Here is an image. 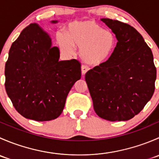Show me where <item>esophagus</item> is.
<instances>
[{"label":"esophagus","instance_id":"obj_1","mask_svg":"<svg viewBox=\"0 0 159 159\" xmlns=\"http://www.w3.org/2000/svg\"><path fill=\"white\" fill-rule=\"evenodd\" d=\"M89 68L88 66H86V65H82V66H81V74H82V75H85V74L89 71Z\"/></svg>","mask_w":159,"mask_h":159}]
</instances>
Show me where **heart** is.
Here are the masks:
<instances>
[{"mask_svg": "<svg viewBox=\"0 0 159 159\" xmlns=\"http://www.w3.org/2000/svg\"><path fill=\"white\" fill-rule=\"evenodd\" d=\"M57 40L60 48L68 55L75 54V47L79 48L81 60L93 66L108 61L117 45L115 34L104 29L94 20L71 22L65 34H57Z\"/></svg>", "mask_w": 159, "mask_h": 159, "instance_id": "1", "label": "heart"}]
</instances>
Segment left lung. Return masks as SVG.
Returning a JSON list of instances; mask_svg holds the SVG:
<instances>
[{
	"label": "left lung",
	"instance_id": "obj_1",
	"mask_svg": "<svg viewBox=\"0 0 159 159\" xmlns=\"http://www.w3.org/2000/svg\"><path fill=\"white\" fill-rule=\"evenodd\" d=\"M118 42L111 57L85 75L94 110L111 121H128L138 115L155 91L156 68L152 50L133 27L102 18Z\"/></svg>",
	"mask_w": 159,
	"mask_h": 159
}]
</instances>
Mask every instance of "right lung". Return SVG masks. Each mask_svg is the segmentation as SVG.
<instances>
[{"label": "right lung", "instance_id": "1", "mask_svg": "<svg viewBox=\"0 0 159 159\" xmlns=\"http://www.w3.org/2000/svg\"><path fill=\"white\" fill-rule=\"evenodd\" d=\"M59 58V48L52 46L49 34L36 24L26 27L11 45L4 70L5 89L25 118L51 121L63 111L67 96L81 72L77 60Z\"/></svg>", "mask_w": 159, "mask_h": 159}]
</instances>
